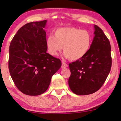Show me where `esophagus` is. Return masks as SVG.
<instances>
[{
  "label": "esophagus",
  "mask_w": 121,
  "mask_h": 121,
  "mask_svg": "<svg viewBox=\"0 0 121 121\" xmlns=\"http://www.w3.org/2000/svg\"><path fill=\"white\" fill-rule=\"evenodd\" d=\"M68 67V65L65 62H62V68H67Z\"/></svg>",
  "instance_id": "obj_1"
}]
</instances>
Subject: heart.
Returning <instances> with one entry per match:
<instances>
[{"label": "heart", "instance_id": "b5f03b06", "mask_svg": "<svg viewBox=\"0 0 121 121\" xmlns=\"http://www.w3.org/2000/svg\"><path fill=\"white\" fill-rule=\"evenodd\" d=\"M92 41V36L88 31L75 27H61L54 31V36L47 37L46 46L52 56H57L63 47L66 58L77 60L89 52Z\"/></svg>", "mask_w": 121, "mask_h": 121}]
</instances>
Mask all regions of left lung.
<instances>
[{"label":"left lung","mask_w":121,"mask_h":121,"mask_svg":"<svg viewBox=\"0 0 121 121\" xmlns=\"http://www.w3.org/2000/svg\"><path fill=\"white\" fill-rule=\"evenodd\" d=\"M91 46L82 58L69 64V86L74 94L87 95L101 88L111 70V46L103 31L97 25Z\"/></svg>","instance_id":"obj_1"}]
</instances>
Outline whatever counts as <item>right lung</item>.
<instances>
[{"label":"right lung","mask_w":121,"mask_h":121,"mask_svg":"<svg viewBox=\"0 0 121 121\" xmlns=\"http://www.w3.org/2000/svg\"><path fill=\"white\" fill-rule=\"evenodd\" d=\"M47 21L27 23L14 36L9 47V69L17 88L27 95H39L48 88L52 76L62 65L47 53Z\"/></svg>","instance_id":"1"}]
</instances>
